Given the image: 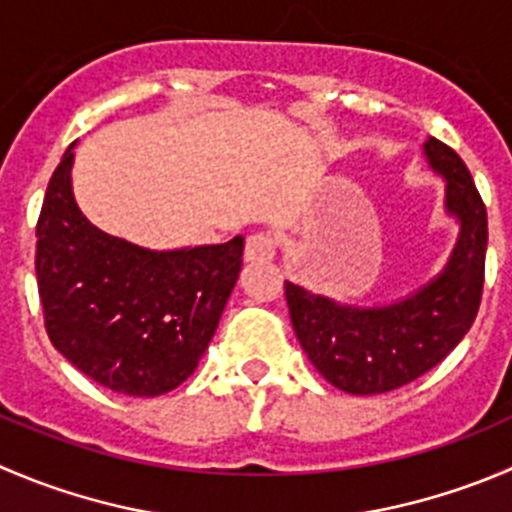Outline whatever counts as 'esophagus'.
I'll return each instance as SVG.
<instances>
[{
    "label": "esophagus",
    "mask_w": 512,
    "mask_h": 512,
    "mask_svg": "<svg viewBox=\"0 0 512 512\" xmlns=\"http://www.w3.org/2000/svg\"><path fill=\"white\" fill-rule=\"evenodd\" d=\"M277 250V240L272 232H255V235L247 237L245 247V260H272Z\"/></svg>",
    "instance_id": "obj_1"
}]
</instances>
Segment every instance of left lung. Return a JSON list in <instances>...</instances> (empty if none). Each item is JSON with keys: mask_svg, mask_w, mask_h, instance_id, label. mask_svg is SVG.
<instances>
[{"mask_svg": "<svg viewBox=\"0 0 512 512\" xmlns=\"http://www.w3.org/2000/svg\"><path fill=\"white\" fill-rule=\"evenodd\" d=\"M425 155L448 182V210L460 220V240L438 280L390 307H342L285 282L302 350L327 382L350 395L390 393L418 380L453 352L478 315L488 247L485 202L453 147L430 140Z\"/></svg>", "mask_w": 512, "mask_h": 512, "instance_id": "obj_1", "label": "left lung"}]
</instances>
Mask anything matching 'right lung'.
<instances>
[{
  "instance_id": "obj_1",
  "label": "right lung",
  "mask_w": 512,
  "mask_h": 512,
  "mask_svg": "<svg viewBox=\"0 0 512 512\" xmlns=\"http://www.w3.org/2000/svg\"><path fill=\"white\" fill-rule=\"evenodd\" d=\"M69 147L37 220V270L52 345L89 380L135 398L195 372L242 267L245 240L152 252L97 230L72 195Z\"/></svg>"
}]
</instances>
